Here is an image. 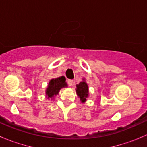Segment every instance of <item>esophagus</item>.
Segmentation results:
<instances>
[{
  "label": "esophagus",
  "instance_id": "34e87169",
  "mask_svg": "<svg viewBox=\"0 0 147 147\" xmlns=\"http://www.w3.org/2000/svg\"><path fill=\"white\" fill-rule=\"evenodd\" d=\"M67 83H68V85L72 86V84H73V80H68Z\"/></svg>",
  "mask_w": 147,
  "mask_h": 147
}]
</instances>
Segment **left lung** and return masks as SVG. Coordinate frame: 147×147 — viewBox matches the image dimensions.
Masks as SVG:
<instances>
[{
  "mask_svg": "<svg viewBox=\"0 0 147 147\" xmlns=\"http://www.w3.org/2000/svg\"><path fill=\"white\" fill-rule=\"evenodd\" d=\"M76 92L78 94V97L80 99V101L84 103L87 100V98L89 96V88L87 82H85L84 79L83 81L80 82L78 84L76 85Z\"/></svg>",
  "mask_w": 147,
  "mask_h": 147,
  "instance_id": "1",
  "label": "left lung"
}]
</instances>
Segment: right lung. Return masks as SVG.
I'll list each match as a JSON object with an SVG mask.
<instances>
[{
  "label": "right lung",
  "instance_id": "add662e5",
  "mask_svg": "<svg viewBox=\"0 0 147 147\" xmlns=\"http://www.w3.org/2000/svg\"><path fill=\"white\" fill-rule=\"evenodd\" d=\"M65 80L66 79L64 76L50 80L45 91L47 98H53L54 96L58 94L59 92L62 88L67 87V84Z\"/></svg>",
  "mask_w": 147,
  "mask_h": 147
}]
</instances>
